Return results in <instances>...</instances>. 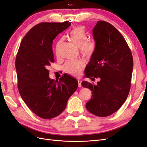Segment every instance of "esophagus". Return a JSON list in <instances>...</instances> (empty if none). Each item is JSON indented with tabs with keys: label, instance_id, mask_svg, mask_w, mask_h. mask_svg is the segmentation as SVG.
<instances>
[{
	"label": "esophagus",
	"instance_id": "esophagus-1",
	"mask_svg": "<svg viewBox=\"0 0 147 147\" xmlns=\"http://www.w3.org/2000/svg\"><path fill=\"white\" fill-rule=\"evenodd\" d=\"M78 86L82 87V81L80 80H78Z\"/></svg>",
	"mask_w": 147,
	"mask_h": 147
}]
</instances>
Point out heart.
<instances>
[{"label":"heart","mask_w":147,"mask_h":147,"mask_svg":"<svg viewBox=\"0 0 147 147\" xmlns=\"http://www.w3.org/2000/svg\"><path fill=\"white\" fill-rule=\"evenodd\" d=\"M68 37L70 41L80 49L81 55L86 59H90L94 54L96 50L97 45L94 39L88 38V36L86 31L83 26H77L70 31ZM63 42L61 39L57 42L56 48V55H58L57 49L60 44ZM84 67V64L81 60L70 59L69 60L63 65L65 72L72 75H78L80 73Z\"/></svg>","instance_id":"heart-1"}]
</instances>
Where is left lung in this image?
<instances>
[{
    "label": "left lung",
    "mask_w": 147,
    "mask_h": 147,
    "mask_svg": "<svg viewBox=\"0 0 147 147\" xmlns=\"http://www.w3.org/2000/svg\"><path fill=\"white\" fill-rule=\"evenodd\" d=\"M97 48L86 65L87 78H100L97 85L84 81L92 91L86 109L105 117L116 112L126 100L131 88L133 58L129 47L119 31L109 23L97 21L92 30Z\"/></svg>",
    "instance_id": "1"
}]
</instances>
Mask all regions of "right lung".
I'll use <instances>...</instances> for the list:
<instances>
[{"mask_svg":"<svg viewBox=\"0 0 147 147\" xmlns=\"http://www.w3.org/2000/svg\"><path fill=\"white\" fill-rule=\"evenodd\" d=\"M71 23H41L31 28L21 42L15 67L20 94L38 117L51 119L65 110L78 88V81L65 74L59 81L49 78V66L54 63L53 41Z\"/></svg>","mask_w":147,"mask_h":147,"instance_id":"add662e5","label":"right lung"}]
</instances>
